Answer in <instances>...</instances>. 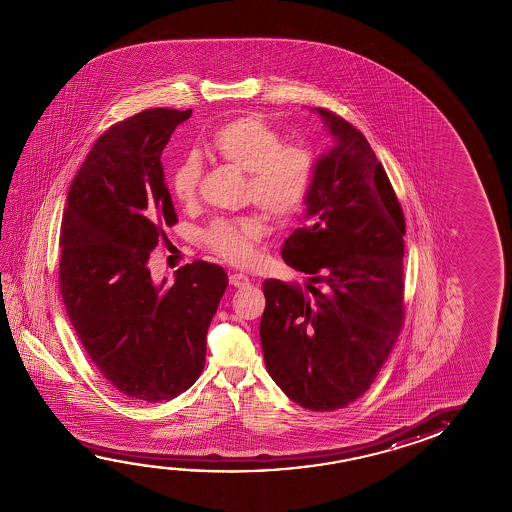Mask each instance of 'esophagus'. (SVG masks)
<instances>
[{"instance_id":"1","label":"esophagus","mask_w":512,"mask_h":512,"mask_svg":"<svg viewBox=\"0 0 512 512\" xmlns=\"http://www.w3.org/2000/svg\"><path fill=\"white\" fill-rule=\"evenodd\" d=\"M230 285L246 287V285H250V278L243 275V273H234V275H230Z\"/></svg>"}]
</instances>
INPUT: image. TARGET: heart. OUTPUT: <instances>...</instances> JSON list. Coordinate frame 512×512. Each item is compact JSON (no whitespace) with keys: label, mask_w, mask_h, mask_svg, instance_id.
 <instances>
[{"label":"heart","mask_w":512,"mask_h":512,"mask_svg":"<svg viewBox=\"0 0 512 512\" xmlns=\"http://www.w3.org/2000/svg\"><path fill=\"white\" fill-rule=\"evenodd\" d=\"M212 150L232 168L250 173L248 198L275 219L293 218L309 196L314 157L302 146H285L282 134L259 116H241L219 126L212 135ZM198 153H189L171 173V191L180 203L194 202L202 180ZM266 232L259 216L216 221L205 235L212 252L232 262L248 264L255 257L253 244Z\"/></svg>","instance_id":"1"}]
</instances>
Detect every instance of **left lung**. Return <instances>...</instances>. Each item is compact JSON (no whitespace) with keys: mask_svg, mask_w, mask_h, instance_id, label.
Returning a JSON list of instances; mask_svg holds the SVG:
<instances>
[{"mask_svg":"<svg viewBox=\"0 0 512 512\" xmlns=\"http://www.w3.org/2000/svg\"><path fill=\"white\" fill-rule=\"evenodd\" d=\"M332 148L314 164L305 225L282 257L307 282L264 280L260 343L269 377L309 411H336L368 391L403 325L405 219L366 137L316 109Z\"/></svg>","mask_w":512,"mask_h":512,"instance_id":"1","label":"left lung"}]
</instances>
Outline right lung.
Returning <instances> with one entry per match:
<instances>
[{"label": "right lung", "instance_id": "1", "mask_svg": "<svg viewBox=\"0 0 512 512\" xmlns=\"http://www.w3.org/2000/svg\"><path fill=\"white\" fill-rule=\"evenodd\" d=\"M193 110L150 109L110 126L69 187L60 230L62 300L110 386L139 402L171 400L202 375L207 330L228 285L194 260L155 284L148 260L176 223L162 150Z\"/></svg>", "mask_w": 512, "mask_h": 512}]
</instances>
